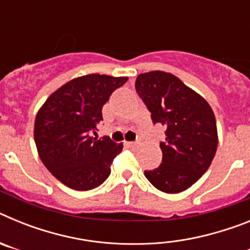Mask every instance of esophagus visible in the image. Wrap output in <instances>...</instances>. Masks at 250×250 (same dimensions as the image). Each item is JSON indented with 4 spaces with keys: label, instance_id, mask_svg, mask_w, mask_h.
Here are the masks:
<instances>
[{
    "label": "esophagus",
    "instance_id": "1",
    "mask_svg": "<svg viewBox=\"0 0 250 250\" xmlns=\"http://www.w3.org/2000/svg\"><path fill=\"white\" fill-rule=\"evenodd\" d=\"M125 145L129 147H135L136 145H138V143H134V141H126V143H125Z\"/></svg>",
    "mask_w": 250,
    "mask_h": 250
}]
</instances>
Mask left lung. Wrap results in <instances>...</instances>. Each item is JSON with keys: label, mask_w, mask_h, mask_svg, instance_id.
<instances>
[{"label": "left lung", "mask_w": 250, "mask_h": 250, "mask_svg": "<svg viewBox=\"0 0 250 250\" xmlns=\"http://www.w3.org/2000/svg\"><path fill=\"white\" fill-rule=\"evenodd\" d=\"M135 89L151 112L152 123L167 129L165 141L160 143L163 163L144 171L145 176L164 193L187 190L210 167L218 147L210 105L169 72L140 74Z\"/></svg>", "instance_id": "left-lung-1"}]
</instances>
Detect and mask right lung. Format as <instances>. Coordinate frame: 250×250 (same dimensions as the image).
Here are the masks:
<instances>
[{
    "instance_id": "1",
    "label": "right lung",
    "mask_w": 250,
    "mask_h": 250,
    "mask_svg": "<svg viewBox=\"0 0 250 250\" xmlns=\"http://www.w3.org/2000/svg\"><path fill=\"white\" fill-rule=\"evenodd\" d=\"M126 81L99 74L76 77L50 95L37 112L34 136L40 159L66 187L91 190L109 178L123 144L91 134H96L110 95Z\"/></svg>"
}]
</instances>
